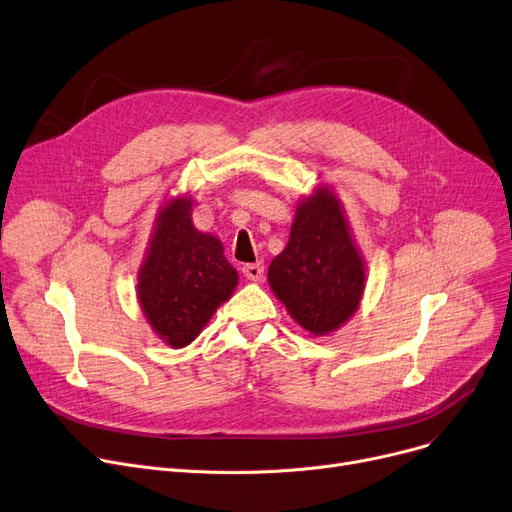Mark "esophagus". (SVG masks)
Returning a JSON list of instances; mask_svg holds the SVG:
<instances>
[{
    "label": "esophagus",
    "mask_w": 512,
    "mask_h": 512,
    "mask_svg": "<svg viewBox=\"0 0 512 512\" xmlns=\"http://www.w3.org/2000/svg\"><path fill=\"white\" fill-rule=\"evenodd\" d=\"M242 273L246 279L250 281H260L264 277V264L262 262H254V264H244Z\"/></svg>",
    "instance_id": "34e87169"
}]
</instances>
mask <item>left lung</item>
I'll list each match as a JSON object with an SVG mask.
<instances>
[{
	"instance_id": "8db88e82",
	"label": "left lung",
	"mask_w": 512,
	"mask_h": 512,
	"mask_svg": "<svg viewBox=\"0 0 512 512\" xmlns=\"http://www.w3.org/2000/svg\"><path fill=\"white\" fill-rule=\"evenodd\" d=\"M268 285L308 333H335L357 310L366 287L341 200L328 188L297 204L287 248L268 266Z\"/></svg>"
}]
</instances>
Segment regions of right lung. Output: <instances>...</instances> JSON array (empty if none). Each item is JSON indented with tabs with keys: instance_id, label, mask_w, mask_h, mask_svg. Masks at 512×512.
I'll use <instances>...</instances> for the list:
<instances>
[{
	"instance_id": "1",
	"label": "right lung",
	"mask_w": 512,
	"mask_h": 512,
	"mask_svg": "<svg viewBox=\"0 0 512 512\" xmlns=\"http://www.w3.org/2000/svg\"><path fill=\"white\" fill-rule=\"evenodd\" d=\"M235 285L237 270L223 244L192 223V198H171L138 270V302L148 324L169 347L182 349L202 333Z\"/></svg>"
}]
</instances>
